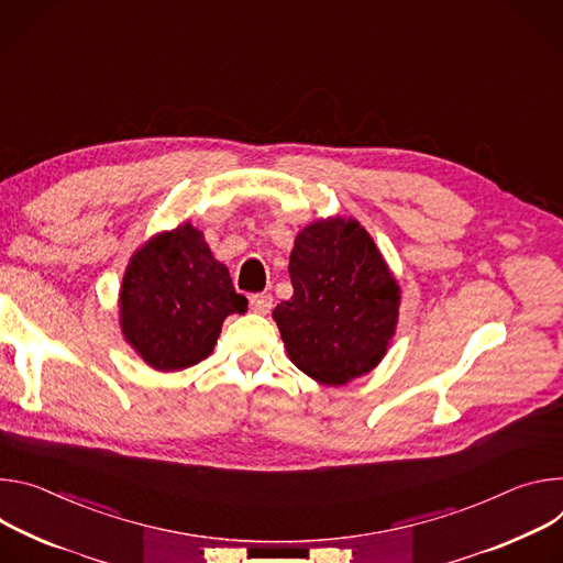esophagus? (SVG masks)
<instances>
[{
	"mask_svg": "<svg viewBox=\"0 0 563 563\" xmlns=\"http://www.w3.org/2000/svg\"><path fill=\"white\" fill-rule=\"evenodd\" d=\"M250 308H253L255 313H260V316L271 313V308H273V295H268V292H257V295H253V297H250Z\"/></svg>",
	"mask_w": 563,
	"mask_h": 563,
	"instance_id": "34e87169",
	"label": "esophagus"
}]
</instances>
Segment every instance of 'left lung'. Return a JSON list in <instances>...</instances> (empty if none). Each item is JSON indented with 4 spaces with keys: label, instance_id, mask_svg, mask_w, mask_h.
Wrapping results in <instances>:
<instances>
[{
    "label": "left lung",
    "instance_id": "obj_1",
    "mask_svg": "<svg viewBox=\"0 0 563 563\" xmlns=\"http://www.w3.org/2000/svg\"><path fill=\"white\" fill-rule=\"evenodd\" d=\"M292 297L273 318L288 357L322 385L340 387L376 366L394 338L400 288L357 221H316L290 253Z\"/></svg>",
    "mask_w": 563,
    "mask_h": 563
}]
</instances>
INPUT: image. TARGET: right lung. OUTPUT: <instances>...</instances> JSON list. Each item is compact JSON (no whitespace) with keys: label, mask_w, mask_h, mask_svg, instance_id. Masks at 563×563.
Segmentation results:
<instances>
[{"label":"right lung","mask_w":563,"mask_h":563,"mask_svg":"<svg viewBox=\"0 0 563 563\" xmlns=\"http://www.w3.org/2000/svg\"><path fill=\"white\" fill-rule=\"evenodd\" d=\"M247 299L232 286L190 223L156 234L132 257L120 290V324L141 357L158 371L206 360L230 313Z\"/></svg>","instance_id":"right-lung-1"}]
</instances>
